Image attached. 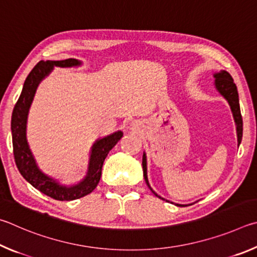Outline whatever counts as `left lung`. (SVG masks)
Returning a JSON list of instances; mask_svg holds the SVG:
<instances>
[{"instance_id": "8db88e82", "label": "left lung", "mask_w": 257, "mask_h": 257, "mask_svg": "<svg viewBox=\"0 0 257 257\" xmlns=\"http://www.w3.org/2000/svg\"><path fill=\"white\" fill-rule=\"evenodd\" d=\"M214 80V88L217 89V91L221 94V96L226 99L228 101L229 106H230V109L232 112L233 119H235V124H236V131H237V141H238V147H239L241 139H242V118H241V114H240V107H239V98H238V91H237V87L236 84L233 83V79L231 78V75L228 73L227 71L221 70L220 72H215L213 74ZM142 167H143V177L146 179V183L148 187L150 188L151 192L154 193L156 196H158L159 199L170 202L168 200L164 199L160 195L157 194V193L152 190L149 181H148V173H147V155L146 152H143V157H142ZM173 203V202H172ZM175 205L177 206H185V204H178L175 203Z\"/></svg>"}]
</instances>
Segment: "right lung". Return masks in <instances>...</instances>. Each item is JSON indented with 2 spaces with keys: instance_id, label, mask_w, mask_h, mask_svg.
Returning a JSON list of instances; mask_svg holds the SVG:
<instances>
[{
  "instance_id": "1",
  "label": "right lung",
  "mask_w": 257,
  "mask_h": 257,
  "mask_svg": "<svg viewBox=\"0 0 257 257\" xmlns=\"http://www.w3.org/2000/svg\"><path fill=\"white\" fill-rule=\"evenodd\" d=\"M82 62L75 58L63 61H40L36 64L24 83L19 99L12 111L11 132L13 155L18 169L27 182L35 188L52 199L58 201H72L91 193L97 187L101 176V168L106 157L118 142L123 132L117 131L103 137L93 143L90 150L88 170L84 178L75 184L64 185L54 177L48 176L38 167L27 140V120L36 90L39 83L54 70V66L73 67L80 66Z\"/></svg>"
}]
</instances>
